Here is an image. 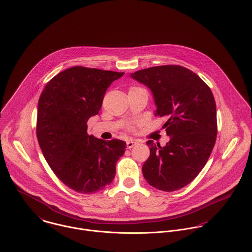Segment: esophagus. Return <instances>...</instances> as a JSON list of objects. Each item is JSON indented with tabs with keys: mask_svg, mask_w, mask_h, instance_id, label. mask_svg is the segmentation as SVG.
Wrapping results in <instances>:
<instances>
[{
	"mask_svg": "<svg viewBox=\"0 0 252 252\" xmlns=\"http://www.w3.org/2000/svg\"><path fill=\"white\" fill-rule=\"evenodd\" d=\"M137 144H138V143L135 142V141H128V142H127V147H128V148H132V147H134Z\"/></svg>",
	"mask_w": 252,
	"mask_h": 252,
	"instance_id": "1",
	"label": "esophagus"
}]
</instances>
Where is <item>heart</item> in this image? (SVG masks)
<instances>
[{
    "mask_svg": "<svg viewBox=\"0 0 252 252\" xmlns=\"http://www.w3.org/2000/svg\"><path fill=\"white\" fill-rule=\"evenodd\" d=\"M136 88H140V87H132L131 89H136Z\"/></svg>",
    "mask_w": 252,
    "mask_h": 252,
    "instance_id": "obj_1",
    "label": "heart"
}]
</instances>
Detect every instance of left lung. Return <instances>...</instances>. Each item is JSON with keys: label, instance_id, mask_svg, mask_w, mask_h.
<instances>
[{"label": "left lung", "instance_id": "left-lung-1", "mask_svg": "<svg viewBox=\"0 0 252 252\" xmlns=\"http://www.w3.org/2000/svg\"><path fill=\"white\" fill-rule=\"evenodd\" d=\"M131 76L154 96L155 115L168 120L165 146L147 141L145 180L162 191H176L194 180L208 162L217 135L216 105L211 88L195 72L177 65L151 67Z\"/></svg>", "mask_w": 252, "mask_h": 252}]
</instances>
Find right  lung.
Instances as JSON below:
<instances>
[{
	"instance_id": "add662e5",
	"label": "right lung",
	"mask_w": 252,
	"mask_h": 252,
	"mask_svg": "<svg viewBox=\"0 0 252 252\" xmlns=\"http://www.w3.org/2000/svg\"><path fill=\"white\" fill-rule=\"evenodd\" d=\"M124 72L75 66L59 72L38 99L36 138L56 177L81 194H92L112 182L126 143L87 134L88 119L98 114L110 83Z\"/></svg>"
}]
</instances>
